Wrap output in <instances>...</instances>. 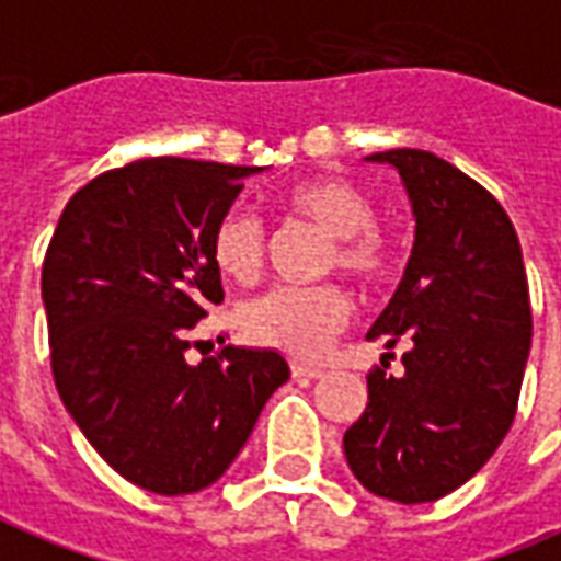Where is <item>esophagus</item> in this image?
Here are the masks:
<instances>
[{
  "mask_svg": "<svg viewBox=\"0 0 561 561\" xmlns=\"http://www.w3.org/2000/svg\"><path fill=\"white\" fill-rule=\"evenodd\" d=\"M322 374H325L322 367H317V365H301V362H293V376H296V379H320Z\"/></svg>",
  "mask_w": 561,
  "mask_h": 561,
  "instance_id": "obj_1",
  "label": "esophagus"
}]
</instances>
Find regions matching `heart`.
Returning a JSON list of instances; mask_svg holds the SVG:
<instances>
[{
	"label": "heart",
	"mask_w": 561,
	"mask_h": 561,
	"mask_svg": "<svg viewBox=\"0 0 561 561\" xmlns=\"http://www.w3.org/2000/svg\"><path fill=\"white\" fill-rule=\"evenodd\" d=\"M280 208L317 224L331 236L325 268L362 286L391 275L398 248L391 232L376 224L374 199L343 179H305L280 191ZM265 232L256 215L244 208L224 211L211 230V263L236 284H251L263 268ZM350 320V301L337 286H275L244 301L239 325L244 337L296 358L320 355Z\"/></svg>",
	"instance_id": "obj_1"
}]
</instances>
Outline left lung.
Returning <instances> with one entry per match:
<instances>
[{
    "label": "left lung",
    "mask_w": 561,
    "mask_h": 561,
    "mask_svg": "<svg viewBox=\"0 0 561 561\" xmlns=\"http://www.w3.org/2000/svg\"><path fill=\"white\" fill-rule=\"evenodd\" d=\"M415 215L398 293L367 341L407 346L403 374H367V407L343 433L353 476L374 496L419 505L488 463L517 415L533 346L529 286L514 224L490 191L433 151H376Z\"/></svg>",
    "instance_id": "8db88e82"
}]
</instances>
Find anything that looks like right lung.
<instances>
[{
  "label": "right lung",
  "mask_w": 561,
  "mask_h": 561,
  "mask_svg": "<svg viewBox=\"0 0 561 561\" xmlns=\"http://www.w3.org/2000/svg\"><path fill=\"white\" fill-rule=\"evenodd\" d=\"M260 167L142 158L68 199L41 268L53 379L118 476L161 496L215 484L289 379L275 350L187 362L224 301L211 230Z\"/></svg>",
  "instance_id": "add662e5"
}]
</instances>
